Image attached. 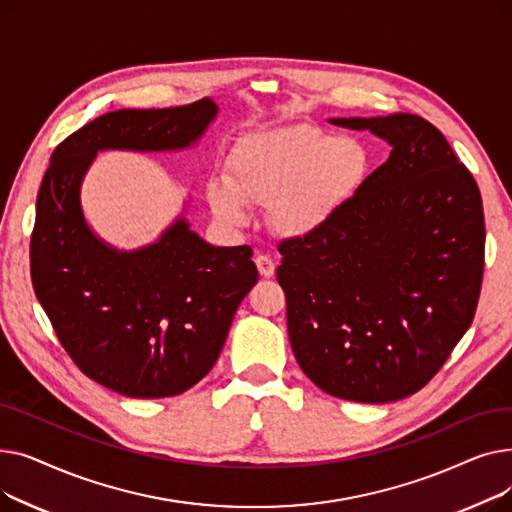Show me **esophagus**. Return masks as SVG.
<instances>
[{
  "label": "esophagus",
  "instance_id": "34e87169",
  "mask_svg": "<svg viewBox=\"0 0 512 512\" xmlns=\"http://www.w3.org/2000/svg\"><path fill=\"white\" fill-rule=\"evenodd\" d=\"M255 263H257V270H259L261 276H265V278H272V276H274L276 263H274V259H272L270 255H263V253L257 255Z\"/></svg>",
  "mask_w": 512,
  "mask_h": 512
}]
</instances>
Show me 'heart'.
I'll return each mask as SVG.
<instances>
[{
	"instance_id": "heart-1",
	"label": "heart",
	"mask_w": 512,
	"mask_h": 512,
	"mask_svg": "<svg viewBox=\"0 0 512 512\" xmlns=\"http://www.w3.org/2000/svg\"><path fill=\"white\" fill-rule=\"evenodd\" d=\"M371 170V155L355 137L315 126L259 132L232 149L230 186L207 184L211 209L230 224L245 222L249 205H270L278 232L303 238L324 228Z\"/></svg>"
}]
</instances>
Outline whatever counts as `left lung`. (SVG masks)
I'll return each instance as SVG.
<instances>
[{"instance_id":"obj_1","label":"left lung","mask_w":512,"mask_h":512,"mask_svg":"<svg viewBox=\"0 0 512 512\" xmlns=\"http://www.w3.org/2000/svg\"><path fill=\"white\" fill-rule=\"evenodd\" d=\"M392 151L334 218L278 245L288 338L326 394L390 402L421 390L469 330L486 224L475 178L415 114L332 118Z\"/></svg>"}]
</instances>
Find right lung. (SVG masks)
Returning <instances> with one entry per match:
<instances>
[{
    "label": "right lung",
    "instance_id": "right-lung-1",
    "mask_svg": "<svg viewBox=\"0 0 512 512\" xmlns=\"http://www.w3.org/2000/svg\"><path fill=\"white\" fill-rule=\"evenodd\" d=\"M215 114L209 97L103 114L56 147L39 188L37 299L76 367L130 398L176 396L203 380L259 274L251 247H213L184 218L143 249L110 247L85 220L80 184L97 151L184 149Z\"/></svg>",
    "mask_w": 512,
    "mask_h": 512
}]
</instances>
